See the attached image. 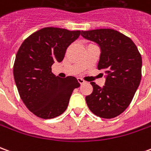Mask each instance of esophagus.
Returning <instances> with one entry per match:
<instances>
[{
    "label": "esophagus",
    "mask_w": 151,
    "mask_h": 151,
    "mask_svg": "<svg viewBox=\"0 0 151 151\" xmlns=\"http://www.w3.org/2000/svg\"><path fill=\"white\" fill-rule=\"evenodd\" d=\"M78 82L80 83V84H83V83H85L86 82L85 81L83 80V79L80 78H78Z\"/></svg>",
    "instance_id": "obj_1"
}]
</instances>
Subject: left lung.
<instances>
[{"label":"left lung","mask_w":151,"mask_h":151,"mask_svg":"<svg viewBox=\"0 0 151 151\" xmlns=\"http://www.w3.org/2000/svg\"><path fill=\"white\" fill-rule=\"evenodd\" d=\"M82 36L101 49L98 69L106 73L105 85L91 82L93 91L86 96L89 109L97 116L111 119L126 109L142 78V56L130 38L113 29L82 31Z\"/></svg>","instance_id":"left-lung-1"}]
</instances>
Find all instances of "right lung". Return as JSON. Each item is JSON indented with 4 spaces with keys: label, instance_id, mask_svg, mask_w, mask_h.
Returning a JSON list of instances; mask_svg holds the SVG:
<instances>
[{
    "label": "right lung",
    "instance_id": "add662e5",
    "mask_svg": "<svg viewBox=\"0 0 151 151\" xmlns=\"http://www.w3.org/2000/svg\"><path fill=\"white\" fill-rule=\"evenodd\" d=\"M81 34L57 27H45L31 35L19 47L14 77L26 107L36 116L52 119L65 111L73 90L80 86L74 77L60 78L52 72L61 62L66 49Z\"/></svg>",
    "mask_w": 151,
    "mask_h": 151
}]
</instances>
